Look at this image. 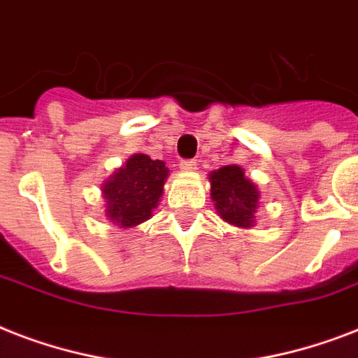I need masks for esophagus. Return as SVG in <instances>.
Listing matches in <instances>:
<instances>
[{
	"instance_id": "1",
	"label": "esophagus",
	"mask_w": 358,
	"mask_h": 358,
	"mask_svg": "<svg viewBox=\"0 0 358 358\" xmlns=\"http://www.w3.org/2000/svg\"><path fill=\"white\" fill-rule=\"evenodd\" d=\"M180 169H182V171H195L196 162L195 159H182V162H180Z\"/></svg>"
}]
</instances>
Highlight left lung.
I'll use <instances>...</instances> for the list:
<instances>
[{"mask_svg": "<svg viewBox=\"0 0 358 358\" xmlns=\"http://www.w3.org/2000/svg\"><path fill=\"white\" fill-rule=\"evenodd\" d=\"M210 176V196L213 206L227 223L250 229L255 227V215L260 201V191L239 165H224L212 171Z\"/></svg>", "mask_w": 358, "mask_h": 358, "instance_id": "1", "label": "left lung"}]
</instances>
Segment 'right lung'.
Returning <instances> with one entry per match:
<instances>
[{
    "instance_id": "obj_1",
    "label": "right lung",
    "mask_w": 358,
    "mask_h": 358,
    "mask_svg": "<svg viewBox=\"0 0 358 358\" xmlns=\"http://www.w3.org/2000/svg\"><path fill=\"white\" fill-rule=\"evenodd\" d=\"M169 169L162 159L134 154L102 185L106 215L120 229H131L152 217L163 195Z\"/></svg>"
}]
</instances>
